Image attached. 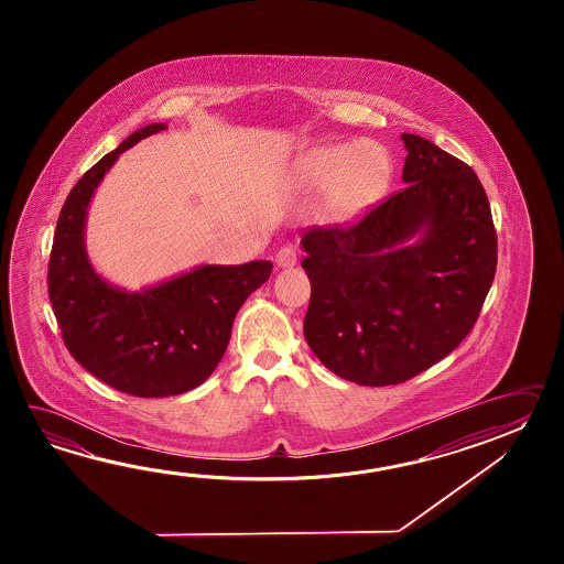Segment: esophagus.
Segmentation results:
<instances>
[{"label":"esophagus","instance_id":"1","mask_svg":"<svg viewBox=\"0 0 564 564\" xmlns=\"http://www.w3.org/2000/svg\"><path fill=\"white\" fill-rule=\"evenodd\" d=\"M296 262H299V248L294 243H286L278 250L276 264L280 268H292Z\"/></svg>","mask_w":564,"mask_h":564}]
</instances>
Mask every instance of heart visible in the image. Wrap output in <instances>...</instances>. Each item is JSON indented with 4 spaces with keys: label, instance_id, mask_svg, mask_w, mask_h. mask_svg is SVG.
<instances>
[{
    "label": "heart",
    "instance_id": "heart-1",
    "mask_svg": "<svg viewBox=\"0 0 564 564\" xmlns=\"http://www.w3.org/2000/svg\"><path fill=\"white\" fill-rule=\"evenodd\" d=\"M391 177V159L375 141L335 144L314 151L300 167V181L314 189H330L336 212L355 214L384 192Z\"/></svg>",
    "mask_w": 564,
    "mask_h": 564
}]
</instances>
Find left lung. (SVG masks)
Masks as SVG:
<instances>
[{"label": "left lung", "mask_w": 564, "mask_h": 564, "mask_svg": "<svg viewBox=\"0 0 564 564\" xmlns=\"http://www.w3.org/2000/svg\"><path fill=\"white\" fill-rule=\"evenodd\" d=\"M401 139L405 189L350 226L302 236L306 343L328 371L367 387L403 383L447 357L478 321L498 264L474 169L423 137Z\"/></svg>", "instance_id": "left-lung-1"}]
</instances>
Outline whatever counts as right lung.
Masks as SVG:
<instances>
[{"mask_svg": "<svg viewBox=\"0 0 564 564\" xmlns=\"http://www.w3.org/2000/svg\"><path fill=\"white\" fill-rule=\"evenodd\" d=\"M167 124H147L88 169L62 207L48 264V296L62 340L96 379L134 397L192 391L216 371L241 304L272 262L199 265L141 292L110 286L88 262L86 209L120 153Z\"/></svg>", "mask_w": 564, "mask_h": 564, "instance_id": "right-lung-1", "label": "right lung"}]
</instances>
